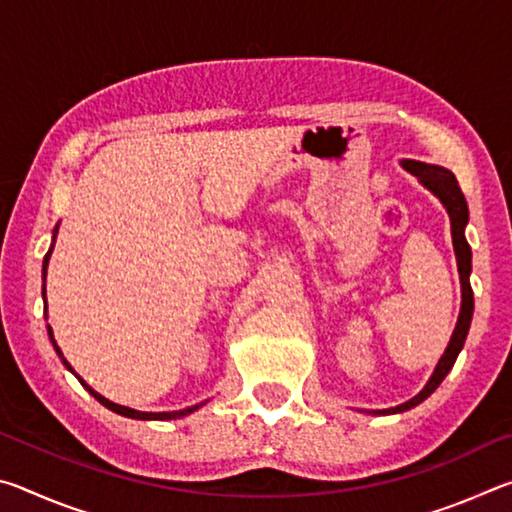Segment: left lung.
Returning <instances> with one entry per match:
<instances>
[{
    "mask_svg": "<svg viewBox=\"0 0 512 512\" xmlns=\"http://www.w3.org/2000/svg\"><path fill=\"white\" fill-rule=\"evenodd\" d=\"M404 167L409 169L413 176L420 178V183L431 189L436 194L443 205L447 207L449 219H452V239H454V250H456V262H458V273H461V287H463V305H461V314H458V323L452 334V341H449L447 350L443 357H440L436 370H433L431 379L427 381V386L413 397V400L404 402L400 406H393V409L386 411H375V413H402L409 411L413 406H418L420 402L427 400V397L436 391L440 386V381L447 377V372L452 370L456 363L458 352L463 350L467 329H470L472 323V311H474V293L470 287V271H472V250L470 244L465 239V223H467V203L465 196L458 187L456 176L449 169L443 167H433V164H424V162H404Z\"/></svg>",
    "mask_w": 512,
    "mask_h": 512,
    "instance_id": "obj_1",
    "label": "left lung"
}]
</instances>
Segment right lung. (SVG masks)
I'll list each match as a JSON object with an SVG mask.
<instances>
[{
  "instance_id": "right-lung-1",
  "label": "right lung",
  "mask_w": 512,
  "mask_h": 512,
  "mask_svg": "<svg viewBox=\"0 0 512 512\" xmlns=\"http://www.w3.org/2000/svg\"><path fill=\"white\" fill-rule=\"evenodd\" d=\"M49 257H51V250L49 253L45 255V262H42V280H45V275H47V264H49ZM42 296H45V287H42ZM45 309H47V305H45ZM49 336H51V329H49ZM51 341H54V336H51ZM54 348H56V343H54ZM56 352L60 354V350L56 348ZM60 359H63V354H60ZM63 363L65 366L72 370V366H69V363L63 359ZM79 377V375H76ZM79 381L81 384L88 388V391L97 397V400L103 404V406H108L110 411H115V413H119V415H128V418H137V420H173V418H183V415H187V413H192V411H196L198 406H203V404H196V406H189V409H183V411H171V413H144V411H135V409H128V406H121V404H115V402H110V400H106V397L103 395H99L97 391H92V388L85 384V381L79 377Z\"/></svg>"
}]
</instances>
